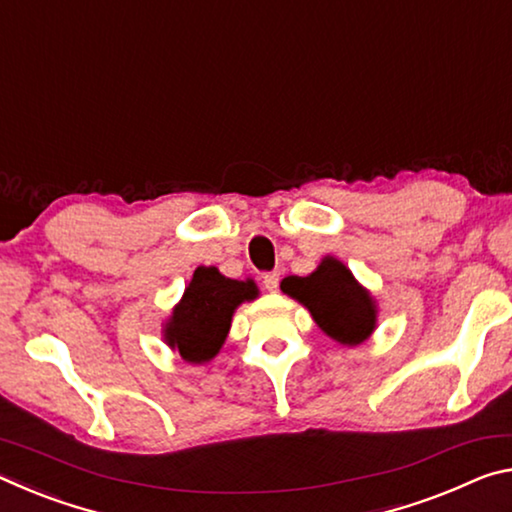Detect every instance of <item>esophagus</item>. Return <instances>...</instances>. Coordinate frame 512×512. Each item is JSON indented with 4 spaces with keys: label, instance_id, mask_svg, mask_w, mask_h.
I'll use <instances>...</instances> for the list:
<instances>
[{
    "label": "esophagus",
    "instance_id": "esophagus-1",
    "mask_svg": "<svg viewBox=\"0 0 512 512\" xmlns=\"http://www.w3.org/2000/svg\"><path fill=\"white\" fill-rule=\"evenodd\" d=\"M277 287H280V273H275V271L273 273H266L264 275V289L275 293Z\"/></svg>",
    "mask_w": 512,
    "mask_h": 512
}]
</instances>
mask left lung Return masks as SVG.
Returning a JSON list of instances; mask_svg holds the SVG:
<instances>
[{
    "instance_id": "1",
    "label": "left lung",
    "mask_w": 512,
    "mask_h": 512,
    "mask_svg": "<svg viewBox=\"0 0 512 512\" xmlns=\"http://www.w3.org/2000/svg\"><path fill=\"white\" fill-rule=\"evenodd\" d=\"M280 289L305 307L339 345H361L377 329V300L341 259L327 255L314 273L284 277Z\"/></svg>"
}]
</instances>
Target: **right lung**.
<instances>
[{"label":"right lung","instance_id":"obj_1","mask_svg":"<svg viewBox=\"0 0 512 512\" xmlns=\"http://www.w3.org/2000/svg\"><path fill=\"white\" fill-rule=\"evenodd\" d=\"M255 280H230L216 266H198L183 298L164 320V343L187 363L203 366L221 352L239 305L255 300Z\"/></svg>","mask_w":512,"mask_h":512}]
</instances>
